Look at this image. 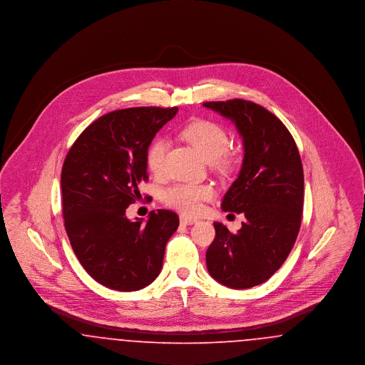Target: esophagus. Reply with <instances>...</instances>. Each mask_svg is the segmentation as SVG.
<instances>
[{"instance_id": "esophagus-1", "label": "esophagus", "mask_w": 365, "mask_h": 365, "mask_svg": "<svg viewBox=\"0 0 365 365\" xmlns=\"http://www.w3.org/2000/svg\"><path fill=\"white\" fill-rule=\"evenodd\" d=\"M180 223H182V225H186V226H190V225L197 223V219H192V217H189V216L180 215Z\"/></svg>"}]
</instances>
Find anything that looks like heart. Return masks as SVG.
Here are the masks:
<instances>
[{
  "mask_svg": "<svg viewBox=\"0 0 365 365\" xmlns=\"http://www.w3.org/2000/svg\"><path fill=\"white\" fill-rule=\"evenodd\" d=\"M182 135L208 163H213L220 168L230 167L232 157L226 150L228 134L220 124L198 119L189 123L182 130ZM167 150V139L156 138L149 145L146 152V165L150 173L155 175L163 173ZM213 195L215 191L207 185H175L164 192V202L183 213L195 215L201 210L202 204L212 200Z\"/></svg>",
  "mask_w": 365,
  "mask_h": 365,
  "instance_id": "obj_1",
  "label": "heart"
}]
</instances>
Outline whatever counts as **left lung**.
Returning a JSON list of instances; mask_svg holds the SVG:
<instances>
[{"label":"left lung","instance_id":"obj_1","mask_svg":"<svg viewBox=\"0 0 365 365\" xmlns=\"http://www.w3.org/2000/svg\"><path fill=\"white\" fill-rule=\"evenodd\" d=\"M235 123L243 139L242 167L222 209L243 213L237 234L213 223L207 250L210 277L231 289H249L271 278L294 246L304 208V171L294 138L278 118L245 100L204 103Z\"/></svg>","mask_w":365,"mask_h":365}]
</instances>
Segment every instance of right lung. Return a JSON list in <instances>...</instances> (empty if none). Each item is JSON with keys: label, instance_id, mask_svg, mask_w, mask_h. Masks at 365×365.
<instances>
[{"label": "right lung", "instance_id": "obj_1", "mask_svg": "<svg viewBox=\"0 0 365 365\" xmlns=\"http://www.w3.org/2000/svg\"><path fill=\"white\" fill-rule=\"evenodd\" d=\"M178 108L139 106L109 112L71 146L61 171L63 216L75 256L105 287L135 292L158 277L165 245L178 230L173 210L131 222L125 209L148 180L146 152Z\"/></svg>", "mask_w": 365, "mask_h": 365}]
</instances>
